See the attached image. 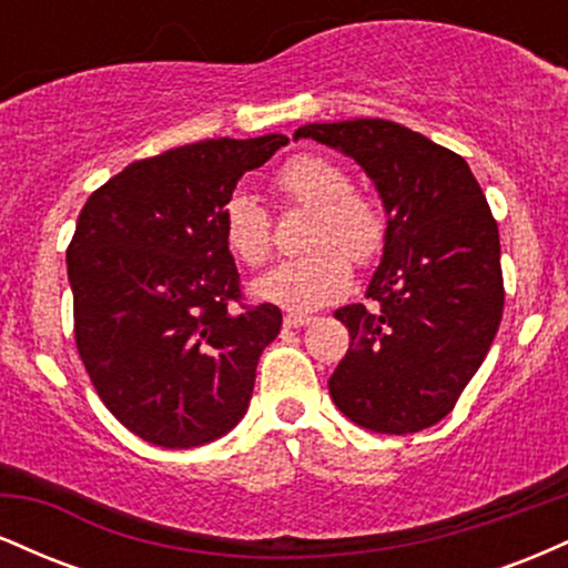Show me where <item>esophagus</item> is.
Masks as SVG:
<instances>
[{
  "instance_id": "1",
  "label": "esophagus",
  "mask_w": 568,
  "mask_h": 568,
  "mask_svg": "<svg viewBox=\"0 0 568 568\" xmlns=\"http://www.w3.org/2000/svg\"><path fill=\"white\" fill-rule=\"evenodd\" d=\"M312 321H315V317H310V315H285V325H288V328H304V325H310Z\"/></svg>"
}]
</instances>
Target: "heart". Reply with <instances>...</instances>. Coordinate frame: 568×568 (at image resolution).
<instances>
[{"instance_id": "1", "label": "heart", "mask_w": 568, "mask_h": 568, "mask_svg": "<svg viewBox=\"0 0 568 568\" xmlns=\"http://www.w3.org/2000/svg\"><path fill=\"white\" fill-rule=\"evenodd\" d=\"M277 192L293 205L312 211L306 224L304 256L272 266L253 280L251 293L258 302L288 312H312L336 302L352 285L349 262L368 264L384 245V221L374 202L352 192V181L336 162L317 154H298L275 175ZM226 247L245 266L266 262L272 251L270 216L251 194L234 192L221 207ZM348 256L344 257L343 253Z\"/></svg>"}]
</instances>
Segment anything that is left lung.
Instances as JSON below:
<instances>
[{
	"label": "left lung",
	"mask_w": 568,
	"mask_h": 568,
	"mask_svg": "<svg viewBox=\"0 0 568 568\" xmlns=\"http://www.w3.org/2000/svg\"><path fill=\"white\" fill-rule=\"evenodd\" d=\"M298 139L355 160L387 216L371 306L334 312L349 328V349L328 393L371 433L438 425L499 331L505 288L491 207L459 154L395 122H312Z\"/></svg>",
	"instance_id": "left-lung-1"
}]
</instances>
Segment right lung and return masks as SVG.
I'll list each match as a JSON object with an SVG mask.
<instances>
[{"instance_id": "obj_1", "label": "right lung", "mask_w": 568, "mask_h": 568, "mask_svg": "<svg viewBox=\"0 0 568 568\" xmlns=\"http://www.w3.org/2000/svg\"><path fill=\"white\" fill-rule=\"evenodd\" d=\"M285 135L213 139L139 160L84 202L67 251L77 349L130 433L162 448L219 440L245 416L275 342V304L230 310L240 275L221 207Z\"/></svg>"}]
</instances>
